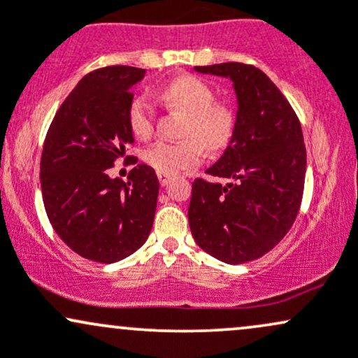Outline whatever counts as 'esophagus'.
<instances>
[{
	"instance_id": "1",
	"label": "esophagus",
	"mask_w": 358,
	"mask_h": 358,
	"mask_svg": "<svg viewBox=\"0 0 358 358\" xmlns=\"http://www.w3.org/2000/svg\"><path fill=\"white\" fill-rule=\"evenodd\" d=\"M158 180H159V183H162L163 187H165V185L170 183L171 176H170V175H163V173H158Z\"/></svg>"
}]
</instances>
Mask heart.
I'll return each instance as SVG.
<instances>
[{"mask_svg":"<svg viewBox=\"0 0 358 358\" xmlns=\"http://www.w3.org/2000/svg\"><path fill=\"white\" fill-rule=\"evenodd\" d=\"M159 99L187 114L182 141H156L143 151V159L158 173L175 175L203 162L210 151L227 146L236 117L231 108L215 101L207 82L195 76L176 77L159 92ZM127 124L136 138H150L155 131V109L146 96H136L127 106Z\"/></svg>","mask_w":358,"mask_h":358,"instance_id":"1","label":"heart"}]
</instances>
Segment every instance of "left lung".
I'll return each mask as SVG.
<instances>
[{"instance_id": "1", "label": "left lung", "mask_w": 358, "mask_h": 358, "mask_svg": "<svg viewBox=\"0 0 358 358\" xmlns=\"http://www.w3.org/2000/svg\"><path fill=\"white\" fill-rule=\"evenodd\" d=\"M195 71L229 77L239 109L227 150L207 170L229 183H192L190 231L205 252L242 264L269 252L296 220L306 173L301 124L261 69L227 62Z\"/></svg>"}]
</instances>
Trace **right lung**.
Masks as SVG:
<instances>
[{"label": "right lung", "instance_id": "right-lung-1", "mask_svg": "<svg viewBox=\"0 0 358 358\" xmlns=\"http://www.w3.org/2000/svg\"><path fill=\"white\" fill-rule=\"evenodd\" d=\"M145 69L110 65L82 77L57 110L40 159L45 210L53 231L79 256L117 262L145 244L153 227L159 182L138 165L127 182L109 168L126 156L134 138L127 124L131 87Z\"/></svg>", "mask_w": 358, "mask_h": 358}]
</instances>
